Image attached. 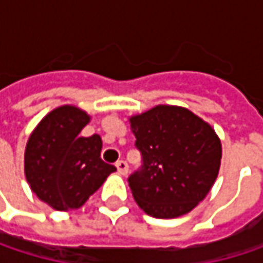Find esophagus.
Here are the masks:
<instances>
[{
  "label": "esophagus",
  "mask_w": 263,
  "mask_h": 263,
  "mask_svg": "<svg viewBox=\"0 0 263 263\" xmlns=\"http://www.w3.org/2000/svg\"><path fill=\"white\" fill-rule=\"evenodd\" d=\"M116 166H117V171H119L120 175H126V174H128L129 166H128V163H126L125 160H119V161L116 163Z\"/></svg>",
  "instance_id": "obj_1"
}]
</instances>
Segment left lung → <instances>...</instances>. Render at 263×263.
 <instances>
[{"label": "left lung", "mask_w": 263, "mask_h": 263, "mask_svg": "<svg viewBox=\"0 0 263 263\" xmlns=\"http://www.w3.org/2000/svg\"><path fill=\"white\" fill-rule=\"evenodd\" d=\"M131 128L141 166L128 183L140 209L160 219L189 213L218 177V135L189 109L167 105L131 117Z\"/></svg>", "instance_id": "left-lung-1"}]
</instances>
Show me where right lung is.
Listing matches in <instances>:
<instances>
[{
	"mask_svg": "<svg viewBox=\"0 0 263 263\" xmlns=\"http://www.w3.org/2000/svg\"><path fill=\"white\" fill-rule=\"evenodd\" d=\"M88 122L79 108L61 106L42 119L27 141V183L56 210L79 209L116 171L100 158V135H79Z\"/></svg>",
	"mask_w": 263,
	"mask_h": 263,
	"instance_id": "obj_1",
	"label": "right lung"
}]
</instances>
